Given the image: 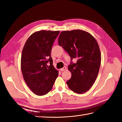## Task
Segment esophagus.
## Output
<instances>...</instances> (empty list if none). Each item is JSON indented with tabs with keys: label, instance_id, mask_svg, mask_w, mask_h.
<instances>
[{
	"label": "esophagus",
	"instance_id": "esophagus-1",
	"mask_svg": "<svg viewBox=\"0 0 122 122\" xmlns=\"http://www.w3.org/2000/svg\"><path fill=\"white\" fill-rule=\"evenodd\" d=\"M66 69H67V68H66V67H63L61 69H60V71H65Z\"/></svg>",
	"mask_w": 122,
	"mask_h": 122
}]
</instances>
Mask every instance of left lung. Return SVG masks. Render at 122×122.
<instances>
[{
  "label": "left lung",
  "instance_id": "1",
  "mask_svg": "<svg viewBox=\"0 0 122 122\" xmlns=\"http://www.w3.org/2000/svg\"><path fill=\"white\" fill-rule=\"evenodd\" d=\"M58 45L69 53L75 64L68 66L71 78L66 83L77 94L89 90L96 79L101 65V56L98 42L89 32L80 29L62 31Z\"/></svg>",
  "mask_w": 122,
  "mask_h": 122
}]
</instances>
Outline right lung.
<instances>
[{"mask_svg": "<svg viewBox=\"0 0 122 122\" xmlns=\"http://www.w3.org/2000/svg\"><path fill=\"white\" fill-rule=\"evenodd\" d=\"M60 32L36 31L28 38L23 48L21 69L23 78L33 93L38 96L50 92L58 75V71L53 65L51 51Z\"/></svg>", "mask_w": 122, "mask_h": 122, "instance_id": "obj_1", "label": "right lung"}]
</instances>
